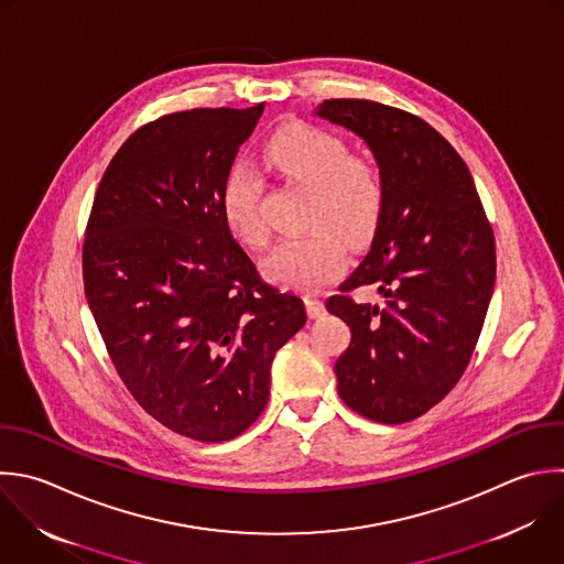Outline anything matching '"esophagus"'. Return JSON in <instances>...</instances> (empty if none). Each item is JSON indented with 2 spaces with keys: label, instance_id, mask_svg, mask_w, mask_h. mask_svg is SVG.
I'll return each mask as SVG.
<instances>
[{
  "label": "esophagus",
  "instance_id": "obj_1",
  "mask_svg": "<svg viewBox=\"0 0 564 564\" xmlns=\"http://www.w3.org/2000/svg\"><path fill=\"white\" fill-rule=\"evenodd\" d=\"M306 311H308V317H322L324 313H326V308H324V302H322V297L319 295H306Z\"/></svg>",
  "mask_w": 564,
  "mask_h": 564
}]
</instances>
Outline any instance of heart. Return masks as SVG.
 I'll return each mask as SVG.
<instances>
[{
  "mask_svg": "<svg viewBox=\"0 0 564 564\" xmlns=\"http://www.w3.org/2000/svg\"><path fill=\"white\" fill-rule=\"evenodd\" d=\"M264 163L297 185L311 189L306 234L282 240L267 258L271 278L300 289H317L335 278L348 260V247L366 242L379 227L386 209V183L379 167L355 156L350 145L315 126H289L264 145ZM262 176L247 163H236L220 194L229 231L251 247L269 240L260 212Z\"/></svg>",
  "mask_w": 564,
  "mask_h": 564,
  "instance_id": "1",
  "label": "heart"
}]
</instances>
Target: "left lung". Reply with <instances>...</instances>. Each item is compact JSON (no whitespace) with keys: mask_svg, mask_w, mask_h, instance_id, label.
<instances>
[{"mask_svg":"<svg viewBox=\"0 0 564 564\" xmlns=\"http://www.w3.org/2000/svg\"><path fill=\"white\" fill-rule=\"evenodd\" d=\"M317 115L359 134L386 183L370 253L326 302L352 333L337 392L366 419L405 423L471 359L496 280L494 231L465 161L416 115L368 99H326ZM361 285L382 304L352 301Z\"/></svg>","mask_w":564,"mask_h":564,"instance_id":"1","label":"left lung"}]
</instances>
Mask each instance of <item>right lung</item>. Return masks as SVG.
I'll return each mask as SVG.
<instances>
[{
  "label": "right lung",
  "instance_id": "1",
  "mask_svg": "<svg viewBox=\"0 0 564 564\" xmlns=\"http://www.w3.org/2000/svg\"><path fill=\"white\" fill-rule=\"evenodd\" d=\"M264 104L141 126L110 161L84 238V289L108 355L165 427L218 443L269 401L271 361L306 324L234 240L223 183Z\"/></svg>",
  "mask_w": 564,
  "mask_h": 564
}]
</instances>
